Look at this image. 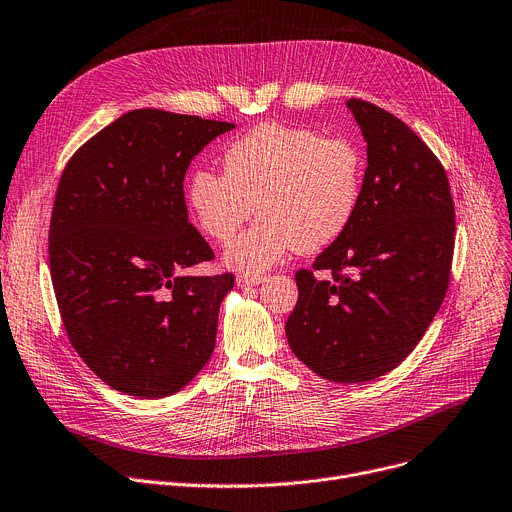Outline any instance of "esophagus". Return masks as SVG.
<instances>
[{
    "label": "esophagus",
    "instance_id": "1",
    "mask_svg": "<svg viewBox=\"0 0 512 512\" xmlns=\"http://www.w3.org/2000/svg\"><path fill=\"white\" fill-rule=\"evenodd\" d=\"M265 282V276H257V274H241L236 278V284L241 288H251V286H259Z\"/></svg>",
    "mask_w": 512,
    "mask_h": 512
}]
</instances>
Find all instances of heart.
I'll list each match as a JSON object with an SVG mask.
<instances>
[{"label":"heart","instance_id":"b5f03b06","mask_svg":"<svg viewBox=\"0 0 512 512\" xmlns=\"http://www.w3.org/2000/svg\"><path fill=\"white\" fill-rule=\"evenodd\" d=\"M224 173L195 168L187 203L197 226L228 243L253 216L261 218L228 247L234 269L261 271L290 251L315 253L352 224L362 193V156L346 140L282 123H261L224 150Z\"/></svg>","mask_w":512,"mask_h":512}]
</instances>
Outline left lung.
Instances as JSON below:
<instances>
[{
    "mask_svg": "<svg viewBox=\"0 0 512 512\" xmlns=\"http://www.w3.org/2000/svg\"><path fill=\"white\" fill-rule=\"evenodd\" d=\"M366 170L348 230L296 274L290 350L319 377L366 383L418 346L449 288L455 208L445 168L395 115L352 98Z\"/></svg>",
    "mask_w": 512,
    "mask_h": 512,
    "instance_id": "1",
    "label": "left lung"
}]
</instances>
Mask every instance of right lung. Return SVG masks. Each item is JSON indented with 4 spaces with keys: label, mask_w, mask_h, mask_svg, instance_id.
<instances>
[{
    "label": "right lung",
    "mask_w": 512,
    "mask_h": 512,
    "mask_svg": "<svg viewBox=\"0 0 512 512\" xmlns=\"http://www.w3.org/2000/svg\"><path fill=\"white\" fill-rule=\"evenodd\" d=\"M234 123L158 109L125 113L67 162L49 228L63 327L119 393L160 399L208 364L232 274L187 276L214 257L189 224L191 160Z\"/></svg>",
    "instance_id": "right-lung-1"
}]
</instances>
